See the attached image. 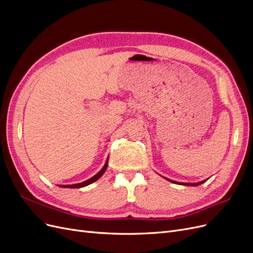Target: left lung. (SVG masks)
<instances>
[{"instance_id":"8db88e82","label":"left lung","mask_w":253,"mask_h":253,"mask_svg":"<svg viewBox=\"0 0 253 253\" xmlns=\"http://www.w3.org/2000/svg\"><path fill=\"white\" fill-rule=\"evenodd\" d=\"M166 178V177H165ZM166 180L170 181L171 183H174V184H178V185H185V186H199L201 184H203L205 181H202V182H199V183H180V182H175V181H171L169 180V178H166Z\"/></svg>"}]
</instances>
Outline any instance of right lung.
<instances>
[{
	"label": "right lung",
	"mask_w": 253,
	"mask_h": 253,
	"mask_svg": "<svg viewBox=\"0 0 253 253\" xmlns=\"http://www.w3.org/2000/svg\"><path fill=\"white\" fill-rule=\"evenodd\" d=\"M107 166H108V159L106 160V163H105L104 167H103L95 175H93L92 177L89 178V180H87V181H85V182H82V183H79V184H73V185H60L59 187H62V188H82V187L90 185V184H92L93 182L99 180V178L104 174L106 169H107Z\"/></svg>",
	"instance_id": "obj_1"
}]
</instances>
